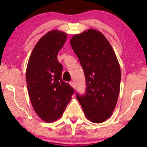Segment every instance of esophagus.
Segmentation results:
<instances>
[{"label": "esophagus", "mask_w": 147, "mask_h": 147, "mask_svg": "<svg viewBox=\"0 0 147 147\" xmlns=\"http://www.w3.org/2000/svg\"><path fill=\"white\" fill-rule=\"evenodd\" d=\"M69 84H70V86H71L72 88L75 87V84H74V82L73 81L70 82H69Z\"/></svg>", "instance_id": "1"}]
</instances>
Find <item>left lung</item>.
Instances as JSON below:
<instances>
[{
  "instance_id": "1",
  "label": "left lung",
  "mask_w": 147,
  "mask_h": 147,
  "mask_svg": "<svg viewBox=\"0 0 147 147\" xmlns=\"http://www.w3.org/2000/svg\"><path fill=\"white\" fill-rule=\"evenodd\" d=\"M85 74L86 93L76 98L85 116L102 123L112 116L120 93L121 71L112 45L101 32L90 29L70 39Z\"/></svg>"
}]
</instances>
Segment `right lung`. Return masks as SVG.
I'll return each instance as SVG.
<instances>
[{
    "label": "right lung",
    "instance_id": "add662e5",
    "mask_svg": "<svg viewBox=\"0 0 147 147\" xmlns=\"http://www.w3.org/2000/svg\"><path fill=\"white\" fill-rule=\"evenodd\" d=\"M67 35L58 30L49 31L38 41L28 61V93L35 112L46 122L61 117L74 93L71 86L61 80L63 66L57 58Z\"/></svg>",
    "mask_w": 147,
    "mask_h": 147
}]
</instances>
